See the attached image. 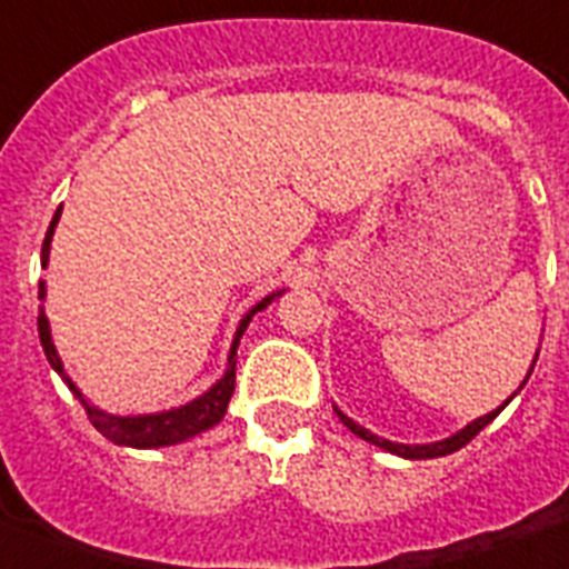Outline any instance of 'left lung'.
<instances>
[{"label": "left lung", "mask_w": 569, "mask_h": 569, "mask_svg": "<svg viewBox=\"0 0 569 569\" xmlns=\"http://www.w3.org/2000/svg\"><path fill=\"white\" fill-rule=\"evenodd\" d=\"M505 405H508V401H505ZM502 407H499V410H502ZM499 410L481 416V419H476V422H472V425H467V428H463V431H460V433H455V437H449V440H442V442H431V446H401V442H389V440H383V437H378V433L366 431V428H360V425H357V422H351V419L339 413V410H337V413H339V419H342V425H348V428H351V431H355L357 437H363L366 442H375V446H380V449L392 451V455H401V458L425 460V458H442V455H451V451L463 449V446H467V442L472 440V437H476V433L481 431V428H485V425L493 422L496 416H499Z\"/></svg>", "instance_id": "1"}]
</instances>
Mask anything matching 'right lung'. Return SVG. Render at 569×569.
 I'll use <instances>...</instances> for the list:
<instances>
[{
	"label": "right lung",
	"instance_id": "1",
	"mask_svg": "<svg viewBox=\"0 0 569 569\" xmlns=\"http://www.w3.org/2000/svg\"><path fill=\"white\" fill-rule=\"evenodd\" d=\"M58 218H61V206H58L56 218H52V223H49L47 239H43V250H40V266L43 268H47L49 241H52V230H56ZM38 298H43V283H40L38 289ZM271 298H274V295H268L266 301H259L257 307L248 312V319L241 321L239 330H236V339H232L227 375H223V378L218 380L206 396H200L197 401H191V405L180 407V410H168V413H156V416H109V413H102V410H97V407H88L82 401L84 410H88V419L97 425V431H100L102 437H109L111 442H120V446H136V449L173 446V442L189 440V437H194V433L218 425L223 419V413H227L232 389H236V348H239L241 333H244V328H248L250 316L259 310H266ZM38 333H40V346H43V355H47V360L52 363V369L64 378L67 387L76 389L73 383H70V378L64 375V366H61V360H58L56 355V346H52V337H49V321L47 316H43V307H40V316H38ZM76 396H79V392H76Z\"/></svg>",
	"mask_w": 569,
	"mask_h": 569
}]
</instances>
